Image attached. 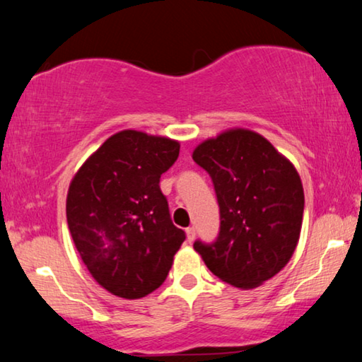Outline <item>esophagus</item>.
Returning a JSON list of instances; mask_svg holds the SVG:
<instances>
[{
    "label": "esophagus",
    "mask_w": 362,
    "mask_h": 362,
    "mask_svg": "<svg viewBox=\"0 0 362 362\" xmlns=\"http://www.w3.org/2000/svg\"><path fill=\"white\" fill-rule=\"evenodd\" d=\"M185 231H187V241H188V243H193V241H194V236H196L194 226H188V228H187Z\"/></svg>",
    "instance_id": "1"
}]
</instances>
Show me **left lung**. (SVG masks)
Returning <instances> with one entry per match:
<instances>
[{
  "label": "left lung",
  "instance_id": "1",
  "mask_svg": "<svg viewBox=\"0 0 362 362\" xmlns=\"http://www.w3.org/2000/svg\"><path fill=\"white\" fill-rule=\"evenodd\" d=\"M193 159L211 175L220 211L217 238L194 241V250L231 286H260L287 265L297 247L305 196L296 168L247 129L206 140Z\"/></svg>",
  "mask_w": 362,
  "mask_h": 362
}]
</instances>
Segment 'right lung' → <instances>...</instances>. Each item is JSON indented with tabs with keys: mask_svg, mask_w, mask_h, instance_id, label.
<instances>
[{
	"mask_svg": "<svg viewBox=\"0 0 362 362\" xmlns=\"http://www.w3.org/2000/svg\"><path fill=\"white\" fill-rule=\"evenodd\" d=\"M179 151L175 140L121 131L73 177L66 196L71 238L93 278L113 296L131 300L158 289L185 241L159 188Z\"/></svg>",
	"mask_w": 362,
	"mask_h": 362,
	"instance_id": "obj_1",
	"label": "right lung"
}]
</instances>
